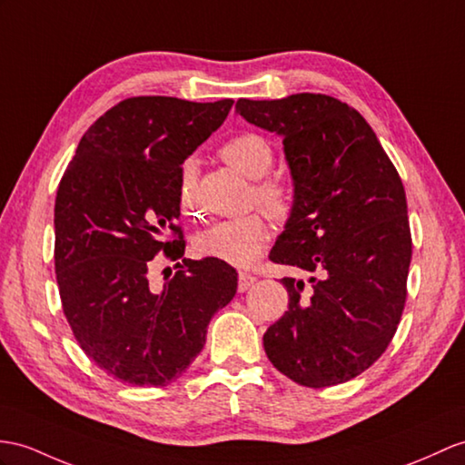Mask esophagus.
Wrapping results in <instances>:
<instances>
[{
    "label": "esophagus",
    "mask_w": 465,
    "mask_h": 465,
    "mask_svg": "<svg viewBox=\"0 0 465 465\" xmlns=\"http://www.w3.org/2000/svg\"><path fill=\"white\" fill-rule=\"evenodd\" d=\"M256 282V276L248 274V272H241L239 274V292H246Z\"/></svg>",
    "instance_id": "esophagus-1"
}]
</instances>
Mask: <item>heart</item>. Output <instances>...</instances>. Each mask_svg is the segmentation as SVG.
I'll list each match as a JSON object with an SVG mask.
<instances>
[{"label": "heart", "mask_w": 465, "mask_h": 465, "mask_svg": "<svg viewBox=\"0 0 465 465\" xmlns=\"http://www.w3.org/2000/svg\"><path fill=\"white\" fill-rule=\"evenodd\" d=\"M219 155L231 167L254 179L252 203H258L274 221H286L293 209V185L286 177L268 173L274 163V147L258 132H239L219 147ZM195 160L183 165L179 185V207L187 217H197L195 197ZM270 239V226L262 213L221 221L201 232L195 241L197 252L232 266H251L264 252Z\"/></svg>", "instance_id": "obj_1"}]
</instances>
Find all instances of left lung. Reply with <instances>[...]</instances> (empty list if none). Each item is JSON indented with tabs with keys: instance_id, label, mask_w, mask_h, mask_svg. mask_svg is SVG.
Here are the masks:
<instances>
[{
	"instance_id": "left-lung-1",
	"label": "left lung",
	"mask_w": 465,
	"mask_h": 465,
	"mask_svg": "<svg viewBox=\"0 0 465 465\" xmlns=\"http://www.w3.org/2000/svg\"><path fill=\"white\" fill-rule=\"evenodd\" d=\"M236 112L284 138L296 193L270 260L312 276L282 280L288 312L264 333L266 355L302 387L347 382L387 351L404 312L412 234L402 179L367 120L333 96L239 98Z\"/></svg>"
}]
</instances>
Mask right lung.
I'll use <instances>...</instances> for the list:
<instances>
[{
	"label": "right lung",
	"instance_id": "1",
	"mask_svg": "<svg viewBox=\"0 0 465 465\" xmlns=\"http://www.w3.org/2000/svg\"><path fill=\"white\" fill-rule=\"evenodd\" d=\"M231 98L132 96L76 147L54 199V272L64 318L84 355L132 387H165L205 345L236 293V270L189 260L179 224L185 157L224 122ZM177 262L162 289L149 276ZM165 272V270H163Z\"/></svg>",
	"mask_w": 465,
	"mask_h": 465
}]
</instances>
